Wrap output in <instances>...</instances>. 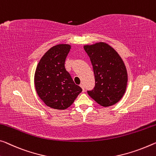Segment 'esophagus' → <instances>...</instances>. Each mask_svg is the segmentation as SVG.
<instances>
[{"label": "esophagus", "instance_id": "obj_1", "mask_svg": "<svg viewBox=\"0 0 156 156\" xmlns=\"http://www.w3.org/2000/svg\"><path fill=\"white\" fill-rule=\"evenodd\" d=\"M80 87L82 88V90H83V92H84V86H83V83H81L80 84Z\"/></svg>", "mask_w": 156, "mask_h": 156}]
</instances>
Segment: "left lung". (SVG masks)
<instances>
[{
  "label": "left lung",
  "instance_id": "8db88e82",
  "mask_svg": "<svg viewBox=\"0 0 156 156\" xmlns=\"http://www.w3.org/2000/svg\"><path fill=\"white\" fill-rule=\"evenodd\" d=\"M91 61L95 85L88 94L98 104L109 107L118 102L126 92L128 73L123 60L109 44L98 42L83 46Z\"/></svg>",
  "mask_w": 156,
  "mask_h": 156
}]
</instances>
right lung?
<instances>
[{"label":"right lung","instance_id":"right-lung-1","mask_svg":"<svg viewBox=\"0 0 156 156\" xmlns=\"http://www.w3.org/2000/svg\"><path fill=\"white\" fill-rule=\"evenodd\" d=\"M70 49L67 44L52 47L40 60L35 70L34 82L38 96L55 109L68 108L82 91L65 68Z\"/></svg>","mask_w":156,"mask_h":156}]
</instances>
